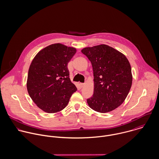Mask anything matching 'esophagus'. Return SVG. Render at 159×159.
<instances>
[{
    "mask_svg": "<svg viewBox=\"0 0 159 159\" xmlns=\"http://www.w3.org/2000/svg\"><path fill=\"white\" fill-rule=\"evenodd\" d=\"M80 86L81 88H83L84 86V84L83 83H80Z\"/></svg>",
    "mask_w": 159,
    "mask_h": 159,
    "instance_id": "1",
    "label": "esophagus"
}]
</instances>
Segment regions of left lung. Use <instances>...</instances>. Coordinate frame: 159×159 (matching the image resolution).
<instances>
[{"label": "left lung", "mask_w": 159, "mask_h": 159, "mask_svg": "<svg viewBox=\"0 0 159 159\" xmlns=\"http://www.w3.org/2000/svg\"><path fill=\"white\" fill-rule=\"evenodd\" d=\"M83 54L91 61L93 72V94L87 100L91 109L105 113L119 107L132 84L130 64L120 52L107 45L84 48Z\"/></svg>", "instance_id": "obj_1"}]
</instances>
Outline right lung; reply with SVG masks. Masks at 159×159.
Wrapping results in <instances>:
<instances>
[{"label": "right lung", "instance_id": "1", "mask_svg": "<svg viewBox=\"0 0 159 159\" xmlns=\"http://www.w3.org/2000/svg\"><path fill=\"white\" fill-rule=\"evenodd\" d=\"M76 49L55 43L35 56L29 67L27 89L37 106L48 113L64 109L77 88L69 78L68 63Z\"/></svg>", "mask_w": 159, "mask_h": 159}]
</instances>
